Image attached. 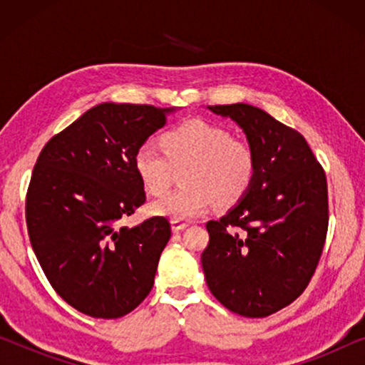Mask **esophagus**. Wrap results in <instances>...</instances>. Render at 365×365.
Instances as JSON below:
<instances>
[{
  "mask_svg": "<svg viewBox=\"0 0 365 365\" xmlns=\"http://www.w3.org/2000/svg\"><path fill=\"white\" fill-rule=\"evenodd\" d=\"M171 227L174 232H179V231H182V229L187 227V222L179 221V219H171Z\"/></svg>",
  "mask_w": 365,
  "mask_h": 365,
  "instance_id": "esophagus-1",
  "label": "esophagus"
}]
</instances>
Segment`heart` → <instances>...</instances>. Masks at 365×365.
Returning <instances> with one entry per match:
<instances>
[{"instance_id": "heart-1", "label": "heart", "mask_w": 365, "mask_h": 365, "mask_svg": "<svg viewBox=\"0 0 365 365\" xmlns=\"http://www.w3.org/2000/svg\"><path fill=\"white\" fill-rule=\"evenodd\" d=\"M161 144L144 143L134 154V169L146 191L159 196L173 184L176 169L186 171L184 187L151 204L154 216L181 221L204 216L214 202L219 207L234 206L256 179V151L226 128L199 119L187 121L164 133Z\"/></svg>"}]
</instances>
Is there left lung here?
I'll return each instance as SVG.
<instances>
[{
    "label": "left lung",
    "instance_id": "obj_1",
    "mask_svg": "<svg viewBox=\"0 0 365 365\" xmlns=\"http://www.w3.org/2000/svg\"><path fill=\"white\" fill-rule=\"evenodd\" d=\"M246 133L257 156L251 189L206 224L201 262L212 296L244 317H267L304 292L329 226L326 173L306 139L251 104L209 106Z\"/></svg>",
    "mask_w": 365,
    "mask_h": 365
}]
</instances>
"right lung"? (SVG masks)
Returning a JSON list of instances; mask_svg holds the SVG:
<instances>
[{
  "label": "right lung",
  "instance_id": "right-lung-1",
  "mask_svg": "<svg viewBox=\"0 0 365 365\" xmlns=\"http://www.w3.org/2000/svg\"><path fill=\"white\" fill-rule=\"evenodd\" d=\"M151 104H98L46 143L26 192L29 241L58 296L86 316L118 319L151 292L166 217L121 226L146 202L134 154L168 113Z\"/></svg>",
  "mask_w": 365,
  "mask_h": 365
}]
</instances>
